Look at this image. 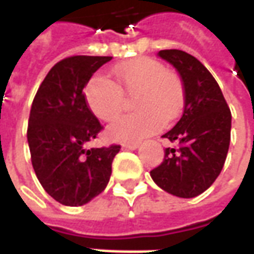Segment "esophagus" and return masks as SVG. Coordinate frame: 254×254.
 I'll list each match as a JSON object with an SVG mask.
<instances>
[{"label":"esophagus","mask_w":254,"mask_h":254,"mask_svg":"<svg viewBox=\"0 0 254 254\" xmlns=\"http://www.w3.org/2000/svg\"><path fill=\"white\" fill-rule=\"evenodd\" d=\"M138 145H140V143H127V144H124V148L136 149L138 148Z\"/></svg>","instance_id":"esophagus-1"}]
</instances>
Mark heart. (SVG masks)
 Wrapping results in <instances>:
<instances>
[{"label":"heart","mask_w":254,"mask_h":254,"mask_svg":"<svg viewBox=\"0 0 254 254\" xmlns=\"http://www.w3.org/2000/svg\"><path fill=\"white\" fill-rule=\"evenodd\" d=\"M113 72L117 85L110 78L96 74L85 87L89 109L99 120L113 122L121 114L124 94L133 96L137 111L113 124L107 136L114 141L132 143L158 132L180 116L185 102V87L180 74L165 69L163 64L148 57H138L117 65Z\"/></svg>","instance_id":"b5f03b06"}]
</instances>
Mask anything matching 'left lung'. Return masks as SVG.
<instances>
[{"mask_svg":"<svg viewBox=\"0 0 254 254\" xmlns=\"http://www.w3.org/2000/svg\"><path fill=\"white\" fill-rule=\"evenodd\" d=\"M158 54L180 73L185 106L181 120L162 136L178 147L165 149V159L151 170V177L167 193L190 198L207 190L223 169L231 111L216 80L196 57L176 49Z\"/></svg>","mask_w":254,"mask_h":254,"instance_id":"obj_1","label":"left lung"}]
</instances>
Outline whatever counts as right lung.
Returning a JSON list of instances; mask_svg holds the SVG:
<instances>
[{"label": "right lung", "instance_id": "1", "mask_svg": "<svg viewBox=\"0 0 254 254\" xmlns=\"http://www.w3.org/2000/svg\"><path fill=\"white\" fill-rule=\"evenodd\" d=\"M111 57L73 56L49 70L31 106L27 140L43 189L64 205L77 207L105 190L121 145L87 148L103 127L89 109L84 87Z\"/></svg>", "mask_w": 254, "mask_h": 254}]
</instances>
